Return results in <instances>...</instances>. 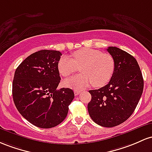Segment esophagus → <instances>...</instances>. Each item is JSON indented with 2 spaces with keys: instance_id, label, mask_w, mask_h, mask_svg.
Here are the masks:
<instances>
[{
  "instance_id": "esophagus-1",
  "label": "esophagus",
  "mask_w": 152,
  "mask_h": 152,
  "mask_svg": "<svg viewBox=\"0 0 152 152\" xmlns=\"http://www.w3.org/2000/svg\"><path fill=\"white\" fill-rule=\"evenodd\" d=\"M74 93H75V95H79V94H80V93H81V91H80V90H75Z\"/></svg>"
}]
</instances>
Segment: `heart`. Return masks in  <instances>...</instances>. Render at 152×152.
Instances as JSON below:
<instances>
[{
	"label": "heart",
	"mask_w": 152,
	"mask_h": 152,
	"mask_svg": "<svg viewBox=\"0 0 152 152\" xmlns=\"http://www.w3.org/2000/svg\"><path fill=\"white\" fill-rule=\"evenodd\" d=\"M73 59L62 56L58 62V69L64 77H69L77 71L80 74L65 80L68 88L80 89L93 83L95 87H102L108 83L115 70V59L111 54L103 53L98 49L83 48L72 54Z\"/></svg>",
	"instance_id": "obj_1"
}]
</instances>
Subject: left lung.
<instances>
[{"mask_svg":"<svg viewBox=\"0 0 152 152\" xmlns=\"http://www.w3.org/2000/svg\"><path fill=\"white\" fill-rule=\"evenodd\" d=\"M107 51L115 59V70L106 85L89 90L92 98L88 105L90 116L103 127H114L132 115L144 89L142 73L136 59L115 47Z\"/></svg>","mask_w":152,"mask_h":152,"instance_id":"1","label":"left lung"}]
</instances>
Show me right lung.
I'll return each instance as SVG.
<instances>
[{"mask_svg": "<svg viewBox=\"0 0 152 152\" xmlns=\"http://www.w3.org/2000/svg\"><path fill=\"white\" fill-rule=\"evenodd\" d=\"M61 56L59 51H38L26 58L15 72L12 93L17 110L42 129L61 124L75 98L69 88L57 90L61 80L58 69Z\"/></svg>", "mask_w": 152, "mask_h": 152, "instance_id": "1", "label": "right lung"}]
</instances>
